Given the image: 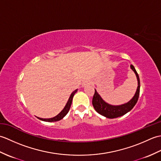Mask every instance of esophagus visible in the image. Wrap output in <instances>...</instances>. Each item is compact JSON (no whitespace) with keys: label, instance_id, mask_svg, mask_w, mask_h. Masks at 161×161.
Returning a JSON list of instances; mask_svg holds the SVG:
<instances>
[{"label":"esophagus","instance_id":"obj_1","mask_svg":"<svg viewBox=\"0 0 161 161\" xmlns=\"http://www.w3.org/2000/svg\"><path fill=\"white\" fill-rule=\"evenodd\" d=\"M91 83H92V81L91 80H86L83 82L82 86H86V85H90V84H91Z\"/></svg>","mask_w":161,"mask_h":161}]
</instances>
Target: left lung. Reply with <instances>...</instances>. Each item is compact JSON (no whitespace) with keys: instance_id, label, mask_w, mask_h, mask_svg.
<instances>
[{"instance_id":"left-lung-1","label":"left lung","mask_w":161,"mask_h":161,"mask_svg":"<svg viewBox=\"0 0 161 161\" xmlns=\"http://www.w3.org/2000/svg\"><path fill=\"white\" fill-rule=\"evenodd\" d=\"M131 68L134 71L138 80V88L134 96L127 103L119 106H113L107 104V102H105L102 100L100 95L97 93L96 90L95 89V93L93 100H92V104H93L95 110L98 114L107 118H116L124 115L126 113L131 111L136 104L137 103L140 94V86H141V85H140V79L138 74L133 65H131Z\"/></svg>"}]
</instances>
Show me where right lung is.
Masks as SVG:
<instances>
[{"label":"right lung","instance_id":"obj_1","mask_svg":"<svg viewBox=\"0 0 161 161\" xmlns=\"http://www.w3.org/2000/svg\"><path fill=\"white\" fill-rule=\"evenodd\" d=\"M77 91V89L74 91L73 93H71L69 99H68V100L67 104H66V106H65V107L64 108L63 110L59 113V114L55 116V117L52 118H47V119H43V118H38L39 119H41V120L46 121V122H56V121L60 120V119H62L64 117V116L68 114V111H69L70 106H71V104H72V101H73V96H74V95L75 94V93H76Z\"/></svg>","mask_w":161,"mask_h":161}]
</instances>
